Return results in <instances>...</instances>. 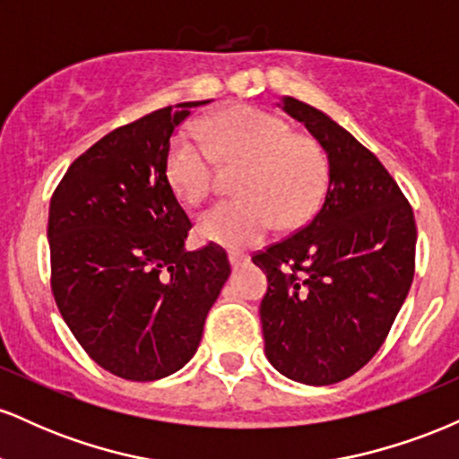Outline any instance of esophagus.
Returning a JSON list of instances; mask_svg holds the SVG:
<instances>
[{"instance_id": "34e87169", "label": "esophagus", "mask_w": 459, "mask_h": 459, "mask_svg": "<svg viewBox=\"0 0 459 459\" xmlns=\"http://www.w3.org/2000/svg\"><path fill=\"white\" fill-rule=\"evenodd\" d=\"M229 261H230V265H233V267H239V265H246L247 256L241 255V252L230 250V252H229Z\"/></svg>"}]
</instances>
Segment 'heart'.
<instances>
[{
    "label": "heart",
    "mask_w": 459,
    "mask_h": 459,
    "mask_svg": "<svg viewBox=\"0 0 459 459\" xmlns=\"http://www.w3.org/2000/svg\"><path fill=\"white\" fill-rule=\"evenodd\" d=\"M200 135L181 131L166 155V177L183 203L209 196L215 160L241 166L235 178L239 198L215 204L198 220V235L222 246H252L281 222H308L328 187V161L308 135L291 134L282 118L259 108H233L200 125Z\"/></svg>",
    "instance_id": "obj_1"
}]
</instances>
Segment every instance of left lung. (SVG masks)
Here are the masks:
<instances>
[{"label":"left lung","instance_id":"8db88e82","mask_svg":"<svg viewBox=\"0 0 459 459\" xmlns=\"http://www.w3.org/2000/svg\"><path fill=\"white\" fill-rule=\"evenodd\" d=\"M328 155L330 186L307 226L252 255L267 276L265 356L310 386L354 376L377 354L414 278L410 203L371 151L330 116L282 97Z\"/></svg>","mask_w":459,"mask_h":459}]
</instances>
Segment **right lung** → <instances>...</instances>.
<instances>
[{
	"instance_id": "add662e5",
	"label": "right lung",
	"mask_w": 459,
	"mask_h": 459,
	"mask_svg": "<svg viewBox=\"0 0 459 459\" xmlns=\"http://www.w3.org/2000/svg\"><path fill=\"white\" fill-rule=\"evenodd\" d=\"M203 103L109 131L51 196L56 304L83 351L123 380L152 382L186 365L230 273L220 246L186 250L192 222L166 177L175 129Z\"/></svg>"
}]
</instances>
